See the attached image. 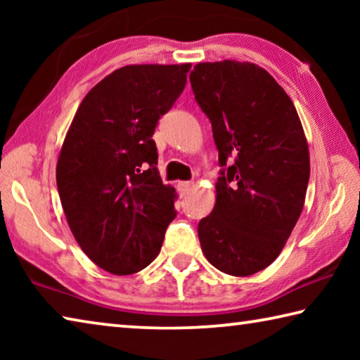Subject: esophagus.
Wrapping results in <instances>:
<instances>
[{
	"instance_id": "obj_1",
	"label": "esophagus",
	"mask_w": 360,
	"mask_h": 360,
	"mask_svg": "<svg viewBox=\"0 0 360 360\" xmlns=\"http://www.w3.org/2000/svg\"><path fill=\"white\" fill-rule=\"evenodd\" d=\"M191 187H192V182H188V181L178 182V191H179L181 197H184V195H187L188 191H191Z\"/></svg>"
}]
</instances>
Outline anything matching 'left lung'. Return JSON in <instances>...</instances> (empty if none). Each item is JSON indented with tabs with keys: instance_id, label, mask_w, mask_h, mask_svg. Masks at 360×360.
I'll return each mask as SVG.
<instances>
[{
	"instance_id": "obj_1",
	"label": "left lung",
	"mask_w": 360,
	"mask_h": 360,
	"mask_svg": "<svg viewBox=\"0 0 360 360\" xmlns=\"http://www.w3.org/2000/svg\"><path fill=\"white\" fill-rule=\"evenodd\" d=\"M191 84L224 167L214 210L198 224L200 245L217 270L254 275L278 257L302 214L309 179L302 122L281 85L254 63H198Z\"/></svg>"
}]
</instances>
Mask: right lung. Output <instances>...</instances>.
I'll use <instances>...</instances> for the list:
<instances>
[{
  "instance_id": "add662e5",
  "label": "right lung",
  "mask_w": 360,
  "mask_h": 360,
  "mask_svg": "<svg viewBox=\"0 0 360 360\" xmlns=\"http://www.w3.org/2000/svg\"><path fill=\"white\" fill-rule=\"evenodd\" d=\"M191 66L112 71L85 95L65 136L57 187L66 221L87 257L112 275L148 266L176 217L178 195L162 182L152 135Z\"/></svg>"
}]
</instances>
